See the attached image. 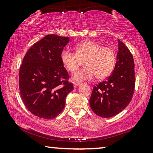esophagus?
Listing matches in <instances>:
<instances>
[{
	"instance_id": "1",
	"label": "esophagus",
	"mask_w": 153,
	"mask_h": 153,
	"mask_svg": "<svg viewBox=\"0 0 153 153\" xmlns=\"http://www.w3.org/2000/svg\"><path fill=\"white\" fill-rule=\"evenodd\" d=\"M81 84H82L81 83H78V82H74V88H76V87H77V86H80V85H81Z\"/></svg>"
}]
</instances>
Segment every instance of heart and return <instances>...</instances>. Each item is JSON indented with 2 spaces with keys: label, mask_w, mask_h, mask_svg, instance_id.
Masks as SVG:
<instances>
[{
  "label": "heart",
  "mask_w": 153,
  "mask_h": 153,
  "mask_svg": "<svg viewBox=\"0 0 153 153\" xmlns=\"http://www.w3.org/2000/svg\"><path fill=\"white\" fill-rule=\"evenodd\" d=\"M74 53L69 49H65L61 54L63 66L70 72L78 67L80 60H84V68L76 71L72 76L75 81L90 80L96 77L102 79L112 73L116 63L115 51L110 47L102 46L92 40H85L75 45Z\"/></svg>",
  "instance_id": "heart-1"
}]
</instances>
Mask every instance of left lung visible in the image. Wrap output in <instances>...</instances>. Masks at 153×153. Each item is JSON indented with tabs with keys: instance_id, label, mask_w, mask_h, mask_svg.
<instances>
[{
	"instance_id": "1",
	"label": "left lung",
	"mask_w": 153,
	"mask_h": 153,
	"mask_svg": "<svg viewBox=\"0 0 153 153\" xmlns=\"http://www.w3.org/2000/svg\"><path fill=\"white\" fill-rule=\"evenodd\" d=\"M118 41L117 62L112 74L93 88L90 106L99 117L108 118L121 112L133 97L135 73L133 56L128 48Z\"/></svg>"
}]
</instances>
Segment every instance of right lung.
I'll return each instance as SVG.
<instances>
[{"label": "right lung", "mask_w": 153, "mask_h": 153, "mask_svg": "<svg viewBox=\"0 0 153 153\" xmlns=\"http://www.w3.org/2000/svg\"><path fill=\"white\" fill-rule=\"evenodd\" d=\"M69 37L49 34L35 43L23 59L19 74L20 94L27 110L51 120L63 110L67 95L74 90L61 61Z\"/></svg>", "instance_id": "add662e5"}]
</instances>
